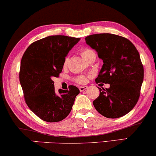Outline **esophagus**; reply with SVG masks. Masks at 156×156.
I'll return each instance as SVG.
<instances>
[{
  "label": "esophagus",
  "mask_w": 156,
  "mask_h": 156,
  "mask_svg": "<svg viewBox=\"0 0 156 156\" xmlns=\"http://www.w3.org/2000/svg\"><path fill=\"white\" fill-rule=\"evenodd\" d=\"M88 88L87 86H83V87H80V91L81 92H82V91H84V90H86V89Z\"/></svg>",
  "instance_id": "esophagus-1"
}]
</instances>
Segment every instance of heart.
Returning a JSON list of instances; mask_svg holds the SVG:
<instances>
[{"mask_svg":"<svg viewBox=\"0 0 156 156\" xmlns=\"http://www.w3.org/2000/svg\"><path fill=\"white\" fill-rule=\"evenodd\" d=\"M94 54L95 52H94L92 50H91V49L89 48H84L82 49V51H81V55H82V56L84 57L87 61H88V59L90 58L91 55ZM68 62H69V57H67L65 58V61H64V66H65V67H66V66L67 65ZM74 81H75L76 82L79 83V84H84V83L87 82V78L85 77L84 76H82V75L78 76L74 79Z\"/></svg>","mask_w":156,"mask_h":156,"instance_id":"heart-1","label":"heart"}]
</instances>
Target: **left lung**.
Returning <instances> with one entry per match:
<instances>
[{"instance_id":"1","label":"left lung","mask_w":156,"mask_h":156,"mask_svg":"<svg viewBox=\"0 0 156 156\" xmlns=\"http://www.w3.org/2000/svg\"><path fill=\"white\" fill-rule=\"evenodd\" d=\"M85 40L104 62L96 83L110 84L108 89L99 88V96L93 101L94 106L106 118L124 116L140 97L144 70L139 53L130 40L114 34H94Z\"/></svg>"}]
</instances>
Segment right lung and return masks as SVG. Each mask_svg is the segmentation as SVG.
Masks as SVG:
<instances>
[{
    "label": "right lung",
    "mask_w": 156,
    "mask_h": 156,
    "mask_svg": "<svg viewBox=\"0 0 156 156\" xmlns=\"http://www.w3.org/2000/svg\"><path fill=\"white\" fill-rule=\"evenodd\" d=\"M80 38L52 35L34 42L21 59L20 82L25 102L34 114L47 122H57L71 112L80 93L75 86L55 91L52 79L58 77L64 61Z\"/></svg>",
    "instance_id": "add662e5"
}]
</instances>
